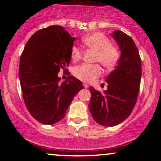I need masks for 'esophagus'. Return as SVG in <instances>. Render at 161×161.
<instances>
[{"label":"esophagus","mask_w":161,"mask_h":161,"mask_svg":"<svg viewBox=\"0 0 161 161\" xmlns=\"http://www.w3.org/2000/svg\"><path fill=\"white\" fill-rule=\"evenodd\" d=\"M83 86H84L86 88H88V87H89V86H88V84H86V83H85V84H83Z\"/></svg>","instance_id":"34e87169"}]
</instances>
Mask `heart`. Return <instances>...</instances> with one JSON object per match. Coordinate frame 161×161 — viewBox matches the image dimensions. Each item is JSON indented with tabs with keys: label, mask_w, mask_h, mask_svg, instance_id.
Segmentation results:
<instances>
[{
	"label": "heart",
	"mask_w": 161,
	"mask_h": 161,
	"mask_svg": "<svg viewBox=\"0 0 161 161\" xmlns=\"http://www.w3.org/2000/svg\"><path fill=\"white\" fill-rule=\"evenodd\" d=\"M82 42L88 48L95 51V61L100 62L105 68L114 67L119 58V51L115 46L110 44L106 36L100 32H92L82 38ZM82 53L76 46L71 48V58L78 60L82 57ZM73 75L82 82H90L98 77L101 69L98 64H82L73 69Z\"/></svg>",
	"instance_id": "heart-1"
}]
</instances>
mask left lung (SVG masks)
Segmentation results:
<instances>
[{
  "label": "left lung",
  "instance_id": "8db88e82",
  "mask_svg": "<svg viewBox=\"0 0 161 161\" xmlns=\"http://www.w3.org/2000/svg\"><path fill=\"white\" fill-rule=\"evenodd\" d=\"M117 42L121 56L117 65L105 82L104 92L90 86L88 104L94 120L104 126H114L130 115L137 101L142 76V63L134 41L120 30L111 34Z\"/></svg>",
  "mask_w": 161,
  "mask_h": 161
}]
</instances>
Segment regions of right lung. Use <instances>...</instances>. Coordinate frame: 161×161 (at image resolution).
<instances>
[{
    "instance_id": "1",
    "label": "right lung",
    "mask_w": 161,
    "mask_h": 161,
    "mask_svg": "<svg viewBox=\"0 0 161 161\" xmlns=\"http://www.w3.org/2000/svg\"><path fill=\"white\" fill-rule=\"evenodd\" d=\"M75 37L60 25L38 31L28 41L22 53L19 77L25 106L42 124L62 119L82 83L69 75L60 83L58 73L69 65Z\"/></svg>"
}]
</instances>
